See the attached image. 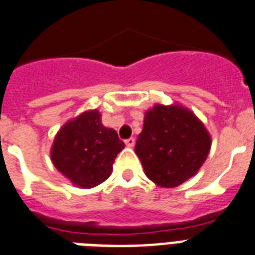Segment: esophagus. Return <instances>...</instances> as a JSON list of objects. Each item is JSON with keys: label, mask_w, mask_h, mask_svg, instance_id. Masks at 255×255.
Instances as JSON below:
<instances>
[{"label": "esophagus", "mask_w": 255, "mask_h": 255, "mask_svg": "<svg viewBox=\"0 0 255 255\" xmlns=\"http://www.w3.org/2000/svg\"><path fill=\"white\" fill-rule=\"evenodd\" d=\"M126 145L129 148L133 147V145H135V137H129V139L126 140Z\"/></svg>", "instance_id": "obj_1"}]
</instances>
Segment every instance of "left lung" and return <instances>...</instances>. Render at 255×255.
I'll return each mask as SVG.
<instances>
[{"label":"left lung","mask_w":255,"mask_h":255,"mask_svg":"<svg viewBox=\"0 0 255 255\" xmlns=\"http://www.w3.org/2000/svg\"><path fill=\"white\" fill-rule=\"evenodd\" d=\"M210 145L209 132L193 112L178 104H156L144 115L135 152L149 180L174 188L197 173Z\"/></svg>","instance_id":"8db88e82"}]
</instances>
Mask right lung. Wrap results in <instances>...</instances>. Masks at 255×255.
<instances>
[{
  "label": "right lung",
  "mask_w": 255,
  "mask_h": 255,
  "mask_svg": "<svg viewBox=\"0 0 255 255\" xmlns=\"http://www.w3.org/2000/svg\"><path fill=\"white\" fill-rule=\"evenodd\" d=\"M124 143L115 129L104 127L98 110L86 111L58 131L51 160L59 172L79 188H94L110 177Z\"/></svg>",
  "instance_id": "1"
}]
</instances>
